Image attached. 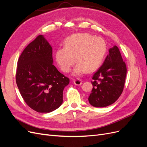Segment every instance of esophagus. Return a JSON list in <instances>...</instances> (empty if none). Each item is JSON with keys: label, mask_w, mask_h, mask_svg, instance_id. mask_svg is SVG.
Returning a JSON list of instances; mask_svg holds the SVG:
<instances>
[{"label": "esophagus", "mask_w": 147, "mask_h": 147, "mask_svg": "<svg viewBox=\"0 0 147 147\" xmlns=\"http://www.w3.org/2000/svg\"><path fill=\"white\" fill-rule=\"evenodd\" d=\"M73 82L74 83V84H75V85H77V86H80L82 84V80L80 78H77V79L74 80Z\"/></svg>", "instance_id": "34e87169"}]
</instances>
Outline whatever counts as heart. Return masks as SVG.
I'll use <instances>...</instances> for the list:
<instances>
[{
    "mask_svg": "<svg viewBox=\"0 0 147 147\" xmlns=\"http://www.w3.org/2000/svg\"><path fill=\"white\" fill-rule=\"evenodd\" d=\"M64 45L65 47L56 50V61L63 72H68L76 61L78 63L73 70L74 75L96 70L102 64L107 51V44L103 38L86 33L70 35L65 39Z\"/></svg>",
    "mask_w": 147,
    "mask_h": 147,
    "instance_id": "1",
    "label": "heart"
}]
</instances>
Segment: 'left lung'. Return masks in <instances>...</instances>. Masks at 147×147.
<instances>
[{"label": "left lung", "mask_w": 147, "mask_h": 147, "mask_svg": "<svg viewBox=\"0 0 147 147\" xmlns=\"http://www.w3.org/2000/svg\"><path fill=\"white\" fill-rule=\"evenodd\" d=\"M103 64L93 74V86L88 97L95 107H105L113 104L123 91L126 77V66L116 45L109 50Z\"/></svg>", "instance_id": "left-lung-1"}]
</instances>
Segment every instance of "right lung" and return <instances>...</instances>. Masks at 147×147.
Segmentation results:
<instances>
[{
	"label": "right lung",
	"mask_w": 147,
	"mask_h": 147,
	"mask_svg": "<svg viewBox=\"0 0 147 147\" xmlns=\"http://www.w3.org/2000/svg\"><path fill=\"white\" fill-rule=\"evenodd\" d=\"M53 48L43 35L26 47L18 61L16 81L26 103L39 113H50L63 104L69 79L53 65Z\"/></svg>",
	"instance_id": "right-lung-1"
}]
</instances>
